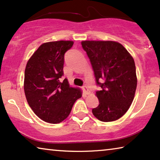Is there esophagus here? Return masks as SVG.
<instances>
[{
	"label": "esophagus",
	"instance_id": "obj_1",
	"mask_svg": "<svg viewBox=\"0 0 160 160\" xmlns=\"http://www.w3.org/2000/svg\"><path fill=\"white\" fill-rule=\"evenodd\" d=\"M82 90H83V91H84L86 94H89L90 93V91H89L88 88V86H87L86 85H83V86H82Z\"/></svg>",
	"mask_w": 160,
	"mask_h": 160
}]
</instances>
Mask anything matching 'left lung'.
Wrapping results in <instances>:
<instances>
[{
  "label": "left lung",
  "instance_id": "1",
  "mask_svg": "<svg viewBox=\"0 0 160 160\" xmlns=\"http://www.w3.org/2000/svg\"><path fill=\"white\" fill-rule=\"evenodd\" d=\"M82 47L91 62L99 104L92 109L102 122H112L126 113L133 101L137 86L133 58L122 44L114 41L85 40Z\"/></svg>",
  "mask_w": 160,
  "mask_h": 160
}]
</instances>
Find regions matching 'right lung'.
I'll return each instance as SVG.
<instances>
[{"label": "right lung", "mask_w": 160, "mask_h": 160, "mask_svg": "<svg viewBox=\"0 0 160 160\" xmlns=\"http://www.w3.org/2000/svg\"><path fill=\"white\" fill-rule=\"evenodd\" d=\"M73 43L71 40L45 42L27 63L24 81L27 101L36 115L46 122H62L82 96L81 90L69 86L67 78L61 81L64 53Z\"/></svg>", "instance_id": "1"}]
</instances>
